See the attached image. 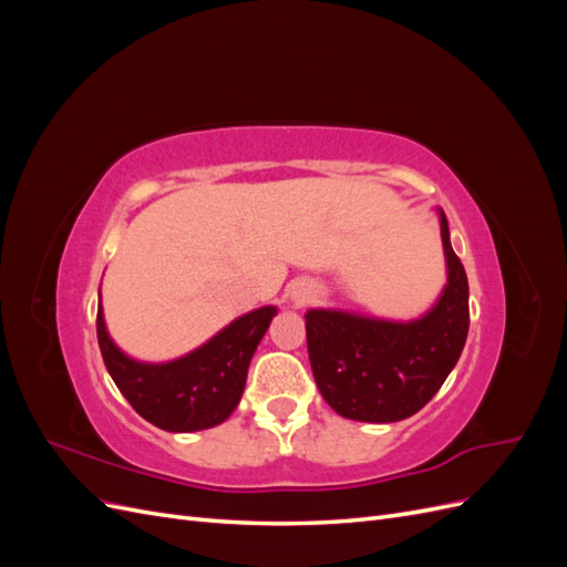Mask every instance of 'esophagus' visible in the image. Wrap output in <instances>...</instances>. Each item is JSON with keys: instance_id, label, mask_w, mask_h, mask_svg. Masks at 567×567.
Instances as JSON below:
<instances>
[{"instance_id": "34e87169", "label": "esophagus", "mask_w": 567, "mask_h": 567, "mask_svg": "<svg viewBox=\"0 0 567 567\" xmlns=\"http://www.w3.org/2000/svg\"><path fill=\"white\" fill-rule=\"evenodd\" d=\"M315 296V290L312 288H300L298 293H296V300H300V302H305V300H310Z\"/></svg>"}]
</instances>
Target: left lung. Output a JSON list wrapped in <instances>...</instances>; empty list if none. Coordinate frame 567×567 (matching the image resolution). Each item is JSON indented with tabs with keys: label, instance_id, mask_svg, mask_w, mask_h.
<instances>
[{
	"label": "left lung",
	"instance_id": "left-lung-1",
	"mask_svg": "<svg viewBox=\"0 0 567 567\" xmlns=\"http://www.w3.org/2000/svg\"><path fill=\"white\" fill-rule=\"evenodd\" d=\"M447 286L431 312L388 321L340 310L305 315L307 352L321 398L342 419L394 423L433 400L468 336V279L440 210Z\"/></svg>",
	"mask_w": 567,
	"mask_h": 567
}]
</instances>
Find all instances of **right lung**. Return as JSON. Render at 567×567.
Returning <instances> with one entry per match:
<instances>
[{
	"label": "right lung",
	"mask_w": 567,
	"mask_h": 567,
	"mask_svg": "<svg viewBox=\"0 0 567 567\" xmlns=\"http://www.w3.org/2000/svg\"><path fill=\"white\" fill-rule=\"evenodd\" d=\"M277 307H260L231 321L198 350L175 362L144 364L111 340L104 312H96L101 357L117 390L136 414L169 433H194L219 425L241 402L250 359Z\"/></svg>",
	"instance_id": "1"
}]
</instances>
